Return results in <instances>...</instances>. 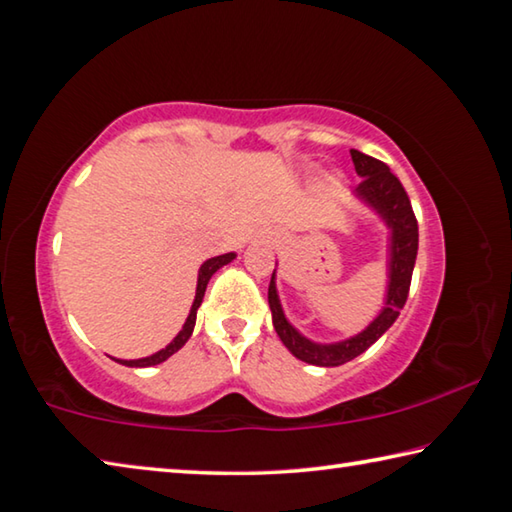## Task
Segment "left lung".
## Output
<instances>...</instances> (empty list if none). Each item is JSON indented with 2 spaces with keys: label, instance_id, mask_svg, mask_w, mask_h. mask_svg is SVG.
I'll return each instance as SVG.
<instances>
[{
  "label": "left lung",
  "instance_id": "8db88e82",
  "mask_svg": "<svg viewBox=\"0 0 512 512\" xmlns=\"http://www.w3.org/2000/svg\"><path fill=\"white\" fill-rule=\"evenodd\" d=\"M350 155L354 169L363 178L359 187L354 189V196L366 203L386 223V228L391 230V237H388V287L384 307L370 320L366 329H361L359 334L350 336V339L336 343H316L307 339L305 334H300L289 323V318L284 316L275 287V271L271 277V287H268V305H271L273 327L280 341L287 345V350L296 359L323 368L343 366V363L357 359L361 352H366L372 343L379 341V336L395 323L406 298H409L415 255H418V221H415L411 201L400 180L393 176L391 169L381 160L370 158V155L357 149H352Z\"/></svg>",
  "mask_w": 512,
  "mask_h": 512
}]
</instances>
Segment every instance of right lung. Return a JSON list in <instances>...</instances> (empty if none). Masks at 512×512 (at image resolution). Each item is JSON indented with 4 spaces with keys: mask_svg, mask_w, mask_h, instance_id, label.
<instances>
[{
    "mask_svg": "<svg viewBox=\"0 0 512 512\" xmlns=\"http://www.w3.org/2000/svg\"><path fill=\"white\" fill-rule=\"evenodd\" d=\"M237 255L235 253H225V255H219V257H212V259H207V262H203V266L198 268V282H196V296H194V302H192V309H189V316H187V320H185V325H183V329H180V332L176 334V339H173L167 348H162L160 352H155V354H151V357H144V359H131V361H126V359H115L117 363H121V366H131V368H149V366H158V363H162V361H167L171 354H176L180 348H183V345L189 341V336H192V332H194V325H196V311H198V307H201V302H203V296H205V289H207V282H210V277L219 271L221 266H225V264H230L232 259H235Z\"/></svg>",
    "mask_w": 512,
    "mask_h": 512,
    "instance_id": "obj_1",
    "label": "right lung"
}]
</instances>
